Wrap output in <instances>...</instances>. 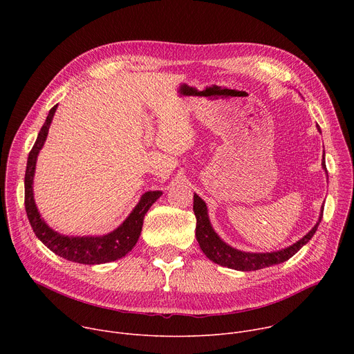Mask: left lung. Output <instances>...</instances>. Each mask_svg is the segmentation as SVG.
Wrapping results in <instances>:
<instances>
[{
    "mask_svg": "<svg viewBox=\"0 0 354 354\" xmlns=\"http://www.w3.org/2000/svg\"><path fill=\"white\" fill-rule=\"evenodd\" d=\"M317 127H318V131H321L318 124H317ZM322 167H324V169H326L325 157H324ZM193 212L196 216V239L200 245V249L205 252V255L210 261H213L214 263H217L220 266H225V268L242 270V272L259 270V269L269 268V266L279 265V263L288 261L314 236V234L322 220V213H324V210H321L319 220L314 225V228L307 235L298 239L295 243H292L284 249L276 250V252L254 254V252H243V250L230 246L217 235V232L213 230V227L210 224L206 203L196 193L193 196Z\"/></svg>",
    "mask_w": 354,
    "mask_h": 354,
    "instance_id": "left-lung-1",
    "label": "left lung"
}]
</instances>
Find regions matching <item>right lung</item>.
I'll return each mask as SVG.
<instances>
[{
	"label": "right lung",
	"instance_id": "add662e5",
	"mask_svg": "<svg viewBox=\"0 0 354 354\" xmlns=\"http://www.w3.org/2000/svg\"><path fill=\"white\" fill-rule=\"evenodd\" d=\"M57 105H55L50 109L44 124L41 126L37 138L35 141V145L32 147L28 164H26V172H25V209L29 218V223L32 225L33 232L36 236L50 249L55 252L56 255L82 265H100L118 261L127 255L129 252L134 248V245L138 241V236L141 234L144 216L148 212V209L156 203L157 198L162 194L161 190L154 192H145L137 206L133 209V212L129 214V217L120 224L115 231L102 235V236H68L62 235L57 231H53L50 228L44 220L40 217L35 198H33V176L36 169V161L39 151L41 149L50 123L53 120V116L56 113Z\"/></svg>",
	"mask_w": 354,
	"mask_h": 354
}]
</instances>
